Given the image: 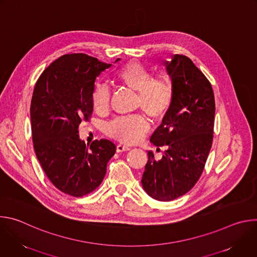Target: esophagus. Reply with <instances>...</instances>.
<instances>
[{"mask_svg":"<svg viewBox=\"0 0 257 257\" xmlns=\"http://www.w3.org/2000/svg\"><path fill=\"white\" fill-rule=\"evenodd\" d=\"M130 150V146L124 144V143H118L117 145V152L118 153H122V152H126Z\"/></svg>","mask_w":257,"mask_h":257,"instance_id":"obj_1","label":"esophagus"}]
</instances>
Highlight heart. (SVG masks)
Listing matches in <instances>:
<instances>
[{
  "mask_svg": "<svg viewBox=\"0 0 257 257\" xmlns=\"http://www.w3.org/2000/svg\"><path fill=\"white\" fill-rule=\"evenodd\" d=\"M116 79L122 84L136 90V105L153 118L163 117L173 101L174 86L170 79L154 76L145 65L131 61L116 72ZM111 100V89L103 82H96L91 91V101L97 112H105ZM150 124L142 114H133L114 119L106 125L108 135L123 142L139 141L148 132Z\"/></svg>",
  "mask_w": 257,
  "mask_h": 257,
  "instance_id": "obj_1",
  "label": "heart"
}]
</instances>
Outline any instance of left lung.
<instances>
[{"mask_svg":"<svg viewBox=\"0 0 257 257\" xmlns=\"http://www.w3.org/2000/svg\"><path fill=\"white\" fill-rule=\"evenodd\" d=\"M166 67L174 97L151 141L167 151L161 160L149 151L141 179L146 193L161 201L186 194L199 180L211 149L215 113L211 84L188 57L175 55Z\"/></svg>","mask_w":257,"mask_h":257,"instance_id":"left-lung-1","label":"left lung"}]
</instances>
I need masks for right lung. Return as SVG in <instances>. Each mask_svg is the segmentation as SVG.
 <instances>
[{
  "label": "right lung",
  "mask_w": 257,
  "mask_h": 257,
  "mask_svg": "<svg viewBox=\"0 0 257 257\" xmlns=\"http://www.w3.org/2000/svg\"><path fill=\"white\" fill-rule=\"evenodd\" d=\"M109 66L85 54H66L42 73L34 86L30 120L36 158L52 184L74 197L100 185L116 153L111 140H94L88 146L78 135L81 121L92 115L95 78Z\"/></svg>",
  "instance_id": "add662e5"
}]
</instances>
